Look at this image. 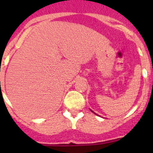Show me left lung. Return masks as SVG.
Listing matches in <instances>:
<instances>
[{"label":"left lung","instance_id":"obj_1","mask_svg":"<svg viewBox=\"0 0 153 153\" xmlns=\"http://www.w3.org/2000/svg\"><path fill=\"white\" fill-rule=\"evenodd\" d=\"M92 112H93V111H92Z\"/></svg>","mask_w":153,"mask_h":153}]
</instances>
